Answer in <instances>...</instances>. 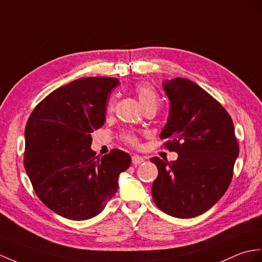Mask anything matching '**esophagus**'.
Masks as SVG:
<instances>
[{
  "mask_svg": "<svg viewBox=\"0 0 262 262\" xmlns=\"http://www.w3.org/2000/svg\"><path fill=\"white\" fill-rule=\"evenodd\" d=\"M132 162L133 164H135V165H138V164H142L145 162V159L143 156H139V155H134L132 157Z\"/></svg>",
  "mask_w": 262,
  "mask_h": 262,
  "instance_id": "obj_1",
  "label": "esophagus"
}]
</instances>
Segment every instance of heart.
Listing matches in <instances>:
<instances>
[{
    "instance_id": "1",
    "label": "heart",
    "mask_w": 262,
    "mask_h": 262,
    "mask_svg": "<svg viewBox=\"0 0 262 262\" xmlns=\"http://www.w3.org/2000/svg\"><path fill=\"white\" fill-rule=\"evenodd\" d=\"M135 93L143 108L150 105L157 106V103H159V96H157L156 90L154 89V87H151L148 83L137 84L135 87ZM113 105L114 102L112 100L108 103V111H112ZM125 141L132 145L137 144V138L135 135H133V134H127V135H125Z\"/></svg>"
}]
</instances>
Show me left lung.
Wrapping results in <instances>:
<instances>
[{
    "mask_svg": "<svg viewBox=\"0 0 262 262\" xmlns=\"http://www.w3.org/2000/svg\"><path fill=\"white\" fill-rule=\"evenodd\" d=\"M171 102L161 138L176 161L153 157L159 175L151 185L155 204L187 219L203 214L226 193L239 155L233 121L220 102L186 78L164 80Z\"/></svg>",
    "mask_w": 262,
    "mask_h": 262,
    "instance_id": "obj_1",
    "label": "left lung"
}]
</instances>
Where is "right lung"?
<instances>
[{
	"mask_svg": "<svg viewBox=\"0 0 262 262\" xmlns=\"http://www.w3.org/2000/svg\"><path fill=\"white\" fill-rule=\"evenodd\" d=\"M118 79L88 77L49 94L24 130V167L39 199L54 213L82 221L98 215L118 190L129 154L101 157L90 148L91 133L105 124L106 106Z\"/></svg>",
	"mask_w": 262,
	"mask_h": 262,
	"instance_id": "1",
	"label": "right lung"
}]
</instances>
